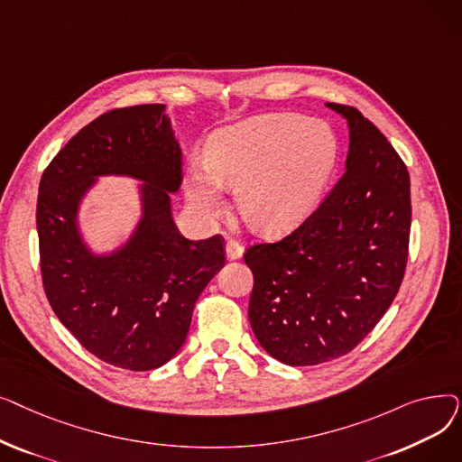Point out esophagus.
Wrapping results in <instances>:
<instances>
[{
    "label": "esophagus",
    "mask_w": 462,
    "mask_h": 462,
    "mask_svg": "<svg viewBox=\"0 0 462 462\" xmlns=\"http://www.w3.org/2000/svg\"><path fill=\"white\" fill-rule=\"evenodd\" d=\"M241 254H244V245L241 244H237L236 239H228L226 241V256L230 258V260H236V258H241Z\"/></svg>",
    "instance_id": "34e87169"
}]
</instances>
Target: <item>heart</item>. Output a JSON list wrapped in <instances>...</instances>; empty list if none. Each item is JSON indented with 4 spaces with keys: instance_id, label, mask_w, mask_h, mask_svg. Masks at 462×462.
Here are the masks:
<instances>
[{
    "instance_id": "obj_1",
    "label": "heart",
    "mask_w": 462,
    "mask_h": 462,
    "mask_svg": "<svg viewBox=\"0 0 462 462\" xmlns=\"http://www.w3.org/2000/svg\"><path fill=\"white\" fill-rule=\"evenodd\" d=\"M338 140L320 119L265 114L217 131L206 161L185 178L190 208L204 218L223 211L226 187L236 189L245 221L263 234L294 228L317 209L335 174Z\"/></svg>"
}]
</instances>
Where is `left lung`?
<instances>
[{
  "mask_svg": "<svg viewBox=\"0 0 462 462\" xmlns=\"http://www.w3.org/2000/svg\"><path fill=\"white\" fill-rule=\"evenodd\" d=\"M350 127L346 172L305 221L244 260L251 328L286 365L352 352L393 303L408 260L411 202L404 161L357 108L328 103Z\"/></svg>",
  "mask_w": 462,
  "mask_h": 462,
  "instance_id": "obj_1",
  "label": "left lung"
}]
</instances>
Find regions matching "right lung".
<instances>
[{
  "instance_id": "obj_1",
  "label": "right lung",
  "mask_w": 462,
  "mask_h": 462,
  "mask_svg": "<svg viewBox=\"0 0 462 462\" xmlns=\"http://www.w3.org/2000/svg\"><path fill=\"white\" fill-rule=\"evenodd\" d=\"M164 105L114 108L72 136L44 168L37 199L41 277L48 303L77 341L108 365L157 369L185 343L194 303L225 265V237L185 239L168 192L183 181ZM145 180L144 217L127 248L93 257L76 209L95 175Z\"/></svg>"
}]
</instances>
